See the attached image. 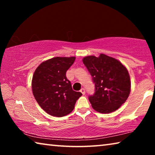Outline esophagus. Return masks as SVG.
Here are the masks:
<instances>
[{
    "label": "esophagus",
    "instance_id": "1",
    "mask_svg": "<svg viewBox=\"0 0 155 155\" xmlns=\"http://www.w3.org/2000/svg\"><path fill=\"white\" fill-rule=\"evenodd\" d=\"M80 91L83 94V95H85V90L84 88H81Z\"/></svg>",
    "mask_w": 155,
    "mask_h": 155
}]
</instances>
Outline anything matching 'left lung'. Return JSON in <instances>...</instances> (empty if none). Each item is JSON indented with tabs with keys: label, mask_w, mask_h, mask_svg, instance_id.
Here are the masks:
<instances>
[{
	"label": "left lung",
	"mask_w": 155,
	"mask_h": 155,
	"mask_svg": "<svg viewBox=\"0 0 155 155\" xmlns=\"http://www.w3.org/2000/svg\"><path fill=\"white\" fill-rule=\"evenodd\" d=\"M83 62L95 85V91L89 96L93 109L102 114L116 111L125 103L130 91L128 70L117 59L104 54L98 57H84Z\"/></svg>",
	"instance_id": "1"
}]
</instances>
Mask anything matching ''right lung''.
I'll list each match as a JSON object with an SVG mask.
<instances>
[{
  "mask_svg": "<svg viewBox=\"0 0 155 155\" xmlns=\"http://www.w3.org/2000/svg\"><path fill=\"white\" fill-rule=\"evenodd\" d=\"M75 57H54L42 62L37 68L32 79L33 96L47 114L62 117L74 108L81 92L72 90L66 72Z\"/></svg>",
  "mask_w": 155,
  "mask_h": 155,
  "instance_id": "obj_1",
  "label": "right lung"
}]
</instances>
